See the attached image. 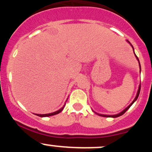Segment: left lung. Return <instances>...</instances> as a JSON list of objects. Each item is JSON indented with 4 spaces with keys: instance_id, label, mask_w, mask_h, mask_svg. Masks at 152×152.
Returning <instances> with one entry per match:
<instances>
[{
    "instance_id": "obj_1",
    "label": "left lung",
    "mask_w": 152,
    "mask_h": 152,
    "mask_svg": "<svg viewBox=\"0 0 152 152\" xmlns=\"http://www.w3.org/2000/svg\"><path fill=\"white\" fill-rule=\"evenodd\" d=\"M129 43H130V42L129 41H128ZM131 44V43H130ZM131 46H132V48H133V49H134V47H133V46H132V44H131ZM134 55H135V56H136V58H137V59L138 60V61H139V68H140V71H141V65H140V62H139V58H138V57L137 56V55H136L135 54V53H134ZM140 90H141V84H139V89H138V91H137V96H136V97H135V99H134V101L133 102H132V103H131V104L129 106H127V107L126 108V109H125L124 110H123V111H121V112H120L119 114H116V115H104V114H97V113H96V114H97L98 115H99V116H104V117H113V118H116V117H118V116H121V115H123L124 114L125 112H126V111H127V110H128L130 108V106L132 105V104H134V102H136V101H137V99H138V97H139V93H140Z\"/></svg>"
}]
</instances>
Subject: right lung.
I'll list each match as a JSON object with an SVG mask.
<instances>
[{
  "label": "right lung",
  "instance_id": "1",
  "mask_svg": "<svg viewBox=\"0 0 152 152\" xmlns=\"http://www.w3.org/2000/svg\"><path fill=\"white\" fill-rule=\"evenodd\" d=\"M64 106H65V104H64V106H63L61 109H60L58 111H55V112H53V113H50V114H36L38 116H41V117H46V116H53V115H56V114H59L60 112H61L62 110L64 109Z\"/></svg>",
  "mask_w": 152,
  "mask_h": 152
}]
</instances>
